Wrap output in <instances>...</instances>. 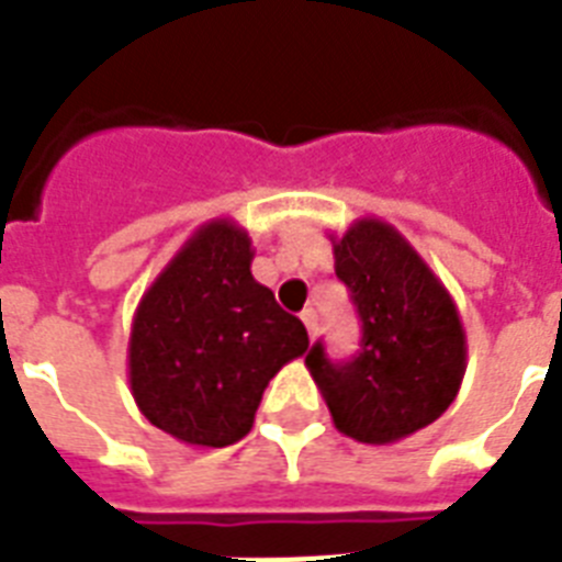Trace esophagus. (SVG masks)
I'll return each mask as SVG.
<instances>
[{"label":"esophagus","instance_id":"obj_1","mask_svg":"<svg viewBox=\"0 0 562 562\" xmlns=\"http://www.w3.org/2000/svg\"><path fill=\"white\" fill-rule=\"evenodd\" d=\"M300 321L306 324L308 329V338H315V326H317V315L315 308H303V315H300Z\"/></svg>","mask_w":562,"mask_h":562}]
</instances>
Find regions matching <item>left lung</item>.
Returning <instances> with one entry per match:
<instances>
[{
  "mask_svg": "<svg viewBox=\"0 0 562 562\" xmlns=\"http://www.w3.org/2000/svg\"><path fill=\"white\" fill-rule=\"evenodd\" d=\"M333 250L335 273L361 317V350L335 364L317 341L306 368L341 435L396 443L431 426L461 391V315L426 259L387 221H352L341 238L333 236Z\"/></svg>",
  "mask_w": 562,
  "mask_h": 562,
  "instance_id": "left-lung-1",
  "label": "left lung"
}]
</instances>
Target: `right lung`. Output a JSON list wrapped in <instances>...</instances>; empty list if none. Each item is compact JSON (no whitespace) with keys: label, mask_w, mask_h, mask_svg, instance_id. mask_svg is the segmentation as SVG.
Here are the masks:
<instances>
[{"label":"right lung","mask_w":562,"mask_h":562,"mask_svg":"<svg viewBox=\"0 0 562 562\" xmlns=\"http://www.w3.org/2000/svg\"><path fill=\"white\" fill-rule=\"evenodd\" d=\"M236 221H206L145 291L127 341V379L145 419L180 443L221 449L254 428L282 364L308 350L303 321L250 273Z\"/></svg>","instance_id":"1"}]
</instances>
